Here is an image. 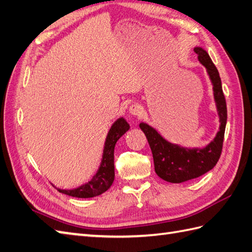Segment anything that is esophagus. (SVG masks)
Returning <instances> with one entry per match:
<instances>
[{
	"label": "esophagus",
	"mask_w": 252,
	"mask_h": 252,
	"mask_svg": "<svg viewBox=\"0 0 252 252\" xmlns=\"http://www.w3.org/2000/svg\"><path fill=\"white\" fill-rule=\"evenodd\" d=\"M128 111H129V113L131 115L140 116V115H142V113H143V108L141 107L140 105H137V103H134V105H131L129 107V109H128Z\"/></svg>",
	"instance_id": "1"
}]
</instances>
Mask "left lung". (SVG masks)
<instances>
[{"instance_id": "8db88e82", "label": "left lung", "mask_w": 252, "mask_h": 252, "mask_svg": "<svg viewBox=\"0 0 252 252\" xmlns=\"http://www.w3.org/2000/svg\"><path fill=\"white\" fill-rule=\"evenodd\" d=\"M194 52L198 54L199 62L206 68L213 84L214 99L216 102L220 122L216 137L203 149H188L180 144L169 142L154 127L144 122L140 123L139 125L149 141L156 174L160 179L174 184L197 179L216 165L221 155L226 125V105L219 72L203 48L195 47Z\"/></svg>"}]
</instances>
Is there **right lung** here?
Returning <instances> with one entry per match:
<instances>
[{
  "mask_svg": "<svg viewBox=\"0 0 252 252\" xmlns=\"http://www.w3.org/2000/svg\"><path fill=\"white\" fill-rule=\"evenodd\" d=\"M129 129V124L124 118L116 120L107 134L103 146L102 158L99 168L92 179L75 189H60V192L75 198H93L99 195L112 185L114 181V146L118 140Z\"/></svg>",
  "mask_w": 252,
  "mask_h": 252,
  "instance_id": "obj_1",
  "label": "right lung"
}]
</instances>
